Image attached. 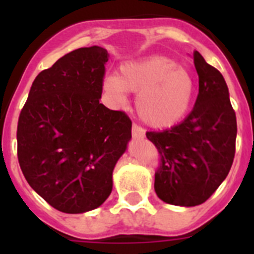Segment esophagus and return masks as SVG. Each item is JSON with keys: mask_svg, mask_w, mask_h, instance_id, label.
<instances>
[{"mask_svg": "<svg viewBox=\"0 0 254 254\" xmlns=\"http://www.w3.org/2000/svg\"><path fill=\"white\" fill-rule=\"evenodd\" d=\"M132 136H133L134 138H142L143 136H145V129L134 123V125L132 126Z\"/></svg>", "mask_w": 254, "mask_h": 254, "instance_id": "34e87169", "label": "esophagus"}]
</instances>
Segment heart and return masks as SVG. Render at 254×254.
<instances>
[{"mask_svg":"<svg viewBox=\"0 0 254 254\" xmlns=\"http://www.w3.org/2000/svg\"><path fill=\"white\" fill-rule=\"evenodd\" d=\"M104 87L121 100L127 91L137 94L138 116L155 128L170 127L183 120L194 95L192 75L168 57H151L122 64L120 75L105 78Z\"/></svg>","mask_w":254,"mask_h":254,"instance_id":"obj_1","label":"heart"}]
</instances>
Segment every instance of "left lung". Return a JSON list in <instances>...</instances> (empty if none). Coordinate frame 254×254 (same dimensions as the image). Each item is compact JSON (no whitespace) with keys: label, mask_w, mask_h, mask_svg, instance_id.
Instances as JSON below:
<instances>
[{"label":"left lung","mask_w":254,"mask_h":254,"mask_svg":"<svg viewBox=\"0 0 254 254\" xmlns=\"http://www.w3.org/2000/svg\"><path fill=\"white\" fill-rule=\"evenodd\" d=\"M198 95L190 113L179 125L149 131L160 165L155 172V192L164 202L197 206L223 183L235 155L237 117L219 69L193 53Z\"/></svg>","instance_id":"obj_1"}]
</instances>
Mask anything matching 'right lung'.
<instances>
[{"label":"right lung","mask_w":254,"mask_h":254,"mask_svg":"<svg viewBox=\"0 0 254 254\" xmlns=\"http://www.w3.org/2000/svg\"><path fill=\"white\" fill-rule=\"evenodd\" d=\"M102 47L69 52L35 77L17 122V159L30 187L56 210L81 214L111 194L116 163L131 138L122 111L100 104Z\"/></svg>","instance_id":"add662e5"}]
</instances>
